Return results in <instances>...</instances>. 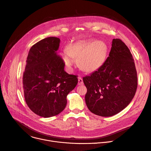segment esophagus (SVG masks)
<instances>
[{
  "label": "esophagus",
  "instance_id": "34e87169",
  "mask_svg": "<svg viewBox=\"0 0 151 151\" xmlns=\"http://www.w3.org/2000/svg\"><path fill=\"white\" fill-rule=\"evenodd\" d=\"M83 84V79L81 77L78 78V85H82Z\"/></svg>",
  "mask_w": 151,
  "mask_h": 151
}]
</instances>
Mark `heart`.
<instances>
[{
    "label": "heart",
    "instance_id": "obj_1",
    "mask_svg": "<svg viewBox=\"0 0 151 151\" xmlns=\"http://www.w3.org/2000/svg\"><path fill=\"white\" fill-rule=\"evenodd\" d=\"M106 46L101 41L92 39L79 41L67 47V51L62 53L65 65L70 67L74 59L79 67L86 72H92L101 66L105 59Z\"/></svg>",
    "mask_w": 151,
    "mask_h": 151
}]
</instances>
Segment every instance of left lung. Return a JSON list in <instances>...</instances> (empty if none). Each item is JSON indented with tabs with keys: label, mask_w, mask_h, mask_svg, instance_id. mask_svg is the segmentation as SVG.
<instances>
[{
	"label": "left lung",
	"mask_w": 151,
	"mask_h": 151,
	"mask_svg": "<svg viewBox=\"0 0 151 151\" xmlns=\"http://www.w3.org/2000/svg\"><path fill=\"white\" fill-rule=\"evenodd\" d=\"M132 55L119 39H114L109 56L96 71L83 77L86 105L93 114L111 116L132 101L138 85Z\"/></svg>",
	"instance_id": "obj_1"
}]
</instances>
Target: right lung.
<instances>
[{
    "mask_svg": "<svg viewBox=\"0 0 151 151\" xmlns=\"http://www.w3.org/2000/svg\"><path fill=\"white\" fill-rule=\"evenodd\" d=\"M60 39L48 37L34 44L28 52L23 74L25 102L32 112L44 118L58 115L67 105V96L78 84V76L64 70L57 55Z\"/></svg>",
    "mask_w": 151,
    "mask_h": 151,
    "instance_id": "add662e5",
    "label": "right lung"
}]
</instances>
